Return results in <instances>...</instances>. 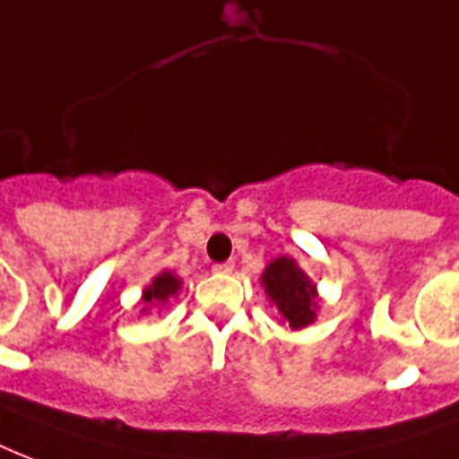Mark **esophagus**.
<instances>
[{
    "label": "esophagus",
    "instance_id": "1",
    "mask_svg": "<svg viewBox=\"0 0 459 459\" xmlns=\"http://www.w3.org/2000/svg\"><path fill=\"white\" fill-rule=\"evenodd\" d=\"M232 263L227 261V263H215V265H212V273H232Z\"/></svg>",
    "mask_w": 459,
    "mask_h": 459
}]
</instances>
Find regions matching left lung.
Masks as SVG:
<instances>
[{
    "mask_svg": "<svg viewBox=\"0 0 459 459\" xmlns=\"http://www.w3.org/2000/svg\"><path fill=\"white\" fill-rule=\"evenodd\" d=\"M263 285L290 328H304L316 316V287L292 258H278L263 273Z\"/></svg>",
    "mask_w": 459,
    "mask_h": 459,
    "instance_id": "1",
    "label": "left lung"
}]
</instances>
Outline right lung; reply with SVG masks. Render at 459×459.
<instances>
[{
	"label": "right lung",
	"instance_id": "obj_1",
	"mask_svg": "<svg viewBox=\"0 0 459 459\" xmlns=\"http://www.w3.org/2000/svg\"><path fill=\"white\" fill-rule=\"evenodd\" d=\"M179 285H181L179 278H174L172 273H162V275H158V278L152 280V285L145 290V294H143L145 307H148V304H165L167 297L177 294Z\"/></svg>",
	"mask_w": 459,
	"mask_h": 459
}]
</instances>
